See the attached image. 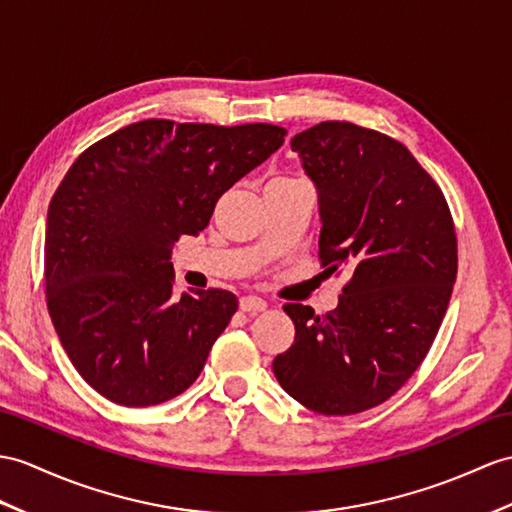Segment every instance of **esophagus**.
<instances>
[{
	"mask_svg": "<svg viewBox=\"0 0 512 512\" xmlns=\"http://www.w3.org/2000/svg\"><path fill=\"white\" fill-rule=\"evenodd\" d=\"M241 310L249 315L263 313V310H267V302L258 295H245V297H241Z\"/></svg>",
	"mask_w": 512,
	"mask_h": 512,
	"instance_id": "34e87169",
	"label": "esophagus"
}]
</instances>
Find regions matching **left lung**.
<instances>
[{
    "mask_svg": "<svg viewBox=\"0 0 512 512\" xmlns=\"http://www.w3.org/2000/svg\"><path fill=\"white\" fill-rule=\"evenodd\" d=\"M319 191V260L350 271L326 315L284 304L295 341L273 360L282 389L319 415H356L402 389L430 352L458 271L454 219L400 143L350 121L293 136Z\"/></svg>",
    "mask_w": 512,
    "mask_h": 512,
    "instance_id": "1",
    "label": "left lung"
}]
</instances>
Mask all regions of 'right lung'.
Here are the masks:
<instances>
[{
    "mask_svg": "<svg viewBox=\"0 0 512 512\" xmlns=\"http://www.w3.org/2000/svg\"><path fill=\"white\" fill-rule=\"evenodd\" d=\"M284 136L271 123L145 119L73 162L47 210L45 299L73 367L106 400L156 406L202 373L239 299L173 297V243L202 232L219 197Z\"/></svg>",
    "mask_w": 512,
    "mask_h": 512,
    "instance_id": "obj_1",
    "label": "right lung"
}]
</instances>
